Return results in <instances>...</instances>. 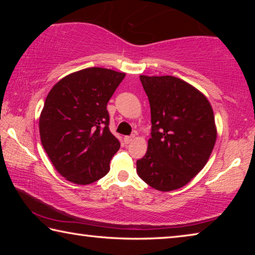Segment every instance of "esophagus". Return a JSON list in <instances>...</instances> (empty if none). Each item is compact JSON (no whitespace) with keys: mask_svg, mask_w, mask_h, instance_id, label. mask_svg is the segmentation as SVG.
Returning a JSON list of instances; mask_svg holds the SVG:
<instances>
[{"mask_svg":"<svg viewBox=\"0 0 255 255\" xmlns=\"http://www.w3.org/2000/svg\"><path fill=\"white\" fill-rule=\"evenodd\" d=\"M133 138H135V136H133V135H131V136H126V137L124 138V141H125V143H126V144H129V143H130V141L133 140Z\"/></svg>","mask_w":255,"mask_h":255,"instance_id":"obj_1","label":"esophagus"}]
</instances>
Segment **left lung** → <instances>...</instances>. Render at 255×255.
<instances>
[{"label":"left lung","mask_w":255,"mask_h":255,"mask_svg":"<svg viewBox=\"0 0 255 255\" xmlns=\"http://www.w3.org/2000/svg\"><path fill=\"white\" fill-rule=\"evenodd\" d=\"M150 106L152 137L137 174L159 191L182 188L204 169L217 138L204 94L178 77L139 76Z\"/></svg>","instance_id":"8db88e82"}]
</instances>
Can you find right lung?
I'll return each instance as SVG.
<instances>
[{"label":"right lung","instance_id":"right-lung-1","mask_svg":"<svg viewBox=\"0 0 255 255\" xmlns=\"http://www.w3.org/2000/svg\"><path fill=\"white\" fill-rule=\"evenodd\" d=\"M125 76L108 68H84L63 77L46 98L41 144L58 173L73 183H93L110 170L120 143L109 130L107 105Z\"/></svg>","mask_w":255,"mask_h":255}]
</instances>
